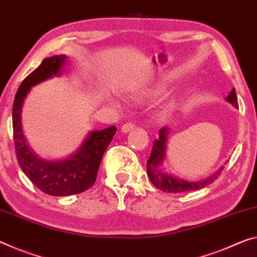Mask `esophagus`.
I'll use <instances>...</instances> for the list:
<instances>
[{
  "instance_id": "esophagus-1",
  "label": "esophagus",
  "mask_w": 257,
  "mask_h": 257,
  "mask_svg": "<svg viewBox=\"0 0 257 257\" xmlns=\"http://www.w3.org/2000/svg\"><path fill=\"white\" fill-rule=\"evenodd\" d=\"M136 127V125H134V123H132V121H128V123H125L123 126H121V132L123 133H127L130 131H132V130Z\"/></svg>"
}]
</instances>
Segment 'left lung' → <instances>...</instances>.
Instances as JSON below:
<instances>
[{"mask_svg": "<svg viewBox=\"0 0 257 257\" xmlns=\"http://www.w3.org/2000/svg\"><path fill=\"white\" fill-rule=\"evenodd\" d=\"M226 100L238 108V98L234 88L228 94ZM167 139H168V127H162L160 131V138L154 141L151 157L147 161V173L154 186L168 193H180L188 191H196L206 187L207 185L214 183L222 173L223 168H220L215 175L201 181H186L183 179H177L175 177L163 173L159 169V165L163 163L167 152Z\"/></svg>", "mask_w": 257, "mask_h": 257, "instance_id": "8db88e82", "label": "left lung"}]
</instances>
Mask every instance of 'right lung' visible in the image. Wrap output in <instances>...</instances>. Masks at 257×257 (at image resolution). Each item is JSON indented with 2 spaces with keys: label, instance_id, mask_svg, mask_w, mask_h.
Here are the masks:
<instances>
[{
  "label": "right lung",
  "instance_id": "add662e5",
  "mask_svg": "<svg viewBox=\"0 0 257 257\" xmlns=\"http://www.w3.org/2000/svg\"><path fill=\"white\" fill-rule=\"evenodd\" d=\"M66 60L58 55L43 60L40 65L24 79L16 93L13 106V128L16 156L19 167L27 178L45 194L66 196L82 193L92 187L96 180L102 157L116 133V126L94 131L79 151L64 161L48 162L31 152L22 130V106L31 87L60 73Z\"/></svg>",
  "mask_w": 257,
  "mask_h": 257
}]
</instances>
